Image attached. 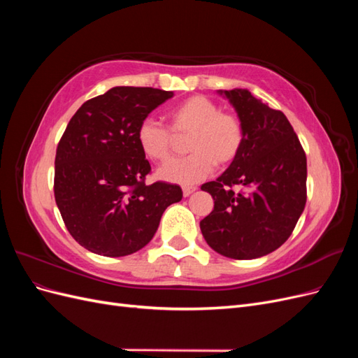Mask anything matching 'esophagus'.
Instances as JSON below:
<instances>
[{"label":"esophagus","instance_id":"esophagus-1","mask_svg":"<svg viewBox=\"0 0 358 358\" xmlns=\"http://www.w3.org/2000/svg\"><path fill=\"white\" fill-rule=\"evenodd\" d=\"M196 189H197L196 187H183V188H182V191H183V196L188 197V196H191V194H192L194 191H196Z\"/></svg>","mask_w":358,"mask_h":358}]
</instances>
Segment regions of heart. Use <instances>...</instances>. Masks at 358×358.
<instances>
[{
    "instance_id": "1",
    "label": "heart",
    "mask_w": 358,
    "mask_h": 358,
    "mask_svg": "<svg viewBox=\"0 0 358 358\" xmlns=\"http://www.w3.org/2000/svg\"><path fill=\"white\" fill-rule=\"evenodd\" d=\"M169 128L145 119L137 128V143L150 161L164 162L176 146V137H187L189 155L173 159L158 170L162 180L191 185L208 178L215 164L224 169L239 158L245 129L239 116L222 112L204 95H192L169 112Z\"/></svg>"
}]
</instances>
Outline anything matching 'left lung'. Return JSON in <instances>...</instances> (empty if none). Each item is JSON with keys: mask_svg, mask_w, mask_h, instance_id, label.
I'll return each instance as SVG.
<instances>
[{"mask_svg": "<svg viewBox=\"0 0 358 358\" xmlns=\"http://www.w3.org/2000/svg\"><path fill=\"white\" fill-rule=\"evenodd\" d=\"M245 129L241 155L222 175L203 183L215 200L200 221L204 241L218 254L252 259L273 252L291 236L306 204V155L287 116L248 90L218 91ZM241 185L246 192L234 193Z\"/></svg>", "mask_w": 358, "mask_h": 358, "instance_id": "obj_1", "label": "left lung"}]
</instances>
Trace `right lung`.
Wrapping results in <instances>:
<instances>
[{
	"instance_id": "obj_1",
	"label": "right lung",
	"mask_w": 358,
	"mask_h": 358,
	"mask_svg": "<svg viewBox=\"0 0 358 358\" xmlns=\"http://www.w3.org/2000/svg\"><path fill=\"white\" fill-rule=\"evenodd\" d=\"M171 91L115 86L80 106L64 131L55 157V201L73 239L104 257H124L146 246L182 189L145 182L150 171L137 128Z\"/></svg>"
}]
</instances>
